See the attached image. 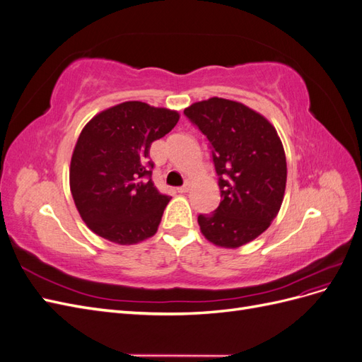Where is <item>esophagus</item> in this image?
I'll use <instances>...</instances> for the list:
<instances>
[{"instance_id":"1","label":"esophagus","mask_w":362,"mask_h":362,"mask_svg":"<svg viewBox=\"0 0 362 362\" xmlns=\"http://www.w3.org/2000/svg\"><path fill=\"white\" fill-rule=\"evenodd\" d=\"M177 190H178V193H187L190 190V182H185L182 187H178Z\"/></svg>"}]
</instances>
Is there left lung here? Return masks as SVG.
Segmentation results:
<instances>
[{"mask_svg": "<svg viewBox=\"0 0 362 362\" xmlns=\"http://www.w3.org/2000/svg\"><path fill=\"white\" fill-rule=\"evenodd\" d=\"M211 145L221 204L198 223L208 242L237 249L255 240L281 210L287 184L282 141L269 120L247 105L225 100L194 103L184 110Z\"/></svg>", "mask_w": 362, "mask_h": 362, "instance_id": "8db88e82", "label": "left lung"}]
</instances>
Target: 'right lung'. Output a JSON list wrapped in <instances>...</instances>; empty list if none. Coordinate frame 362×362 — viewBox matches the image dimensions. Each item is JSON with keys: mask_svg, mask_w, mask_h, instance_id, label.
<instances>
[{"mask_svg": "<svg viewBox=\"0 0 362 362\" xmlns=\"http://www.w3.org/2000/svg\"><path fill=\"white\" fill-rule=\"evenodd\" d=\"M178 120L177 110L127 101L86 124L72 152L69 185L90 231L122 246L157 233L170 198L151 180L149 149Z\"/></svg>", "mask_w": 362, "mask_h": 362, "instance_id": "right-lung-1", "label": "right lung"}]
</instances>
